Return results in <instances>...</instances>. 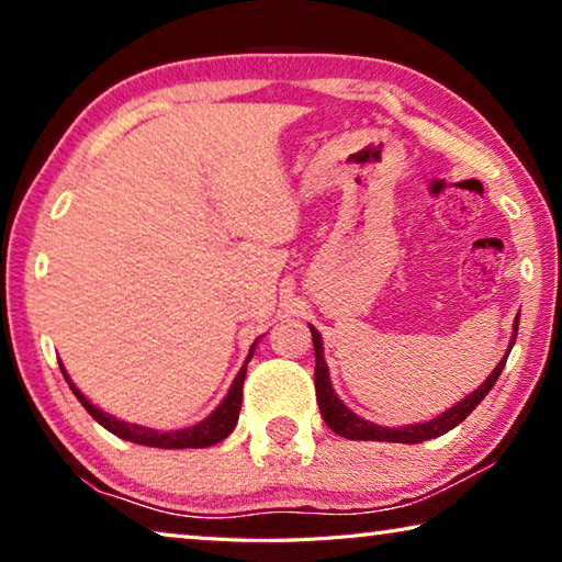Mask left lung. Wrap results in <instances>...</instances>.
<instances>
[{
	"label": "left lung",
	"mask_w": 562,
	"mask_h": 562,
	"mask_svg": "<svg viewBox=\"0 0 562 562\" xmlns=\"http://www.w3.org/2000/svg\"><path fill=\"white\" fill-rule=\"evenodd\" d=\"M518 319L513 322V337H510V347H508V355L513 345H516V335H518ZM312 331V341H315V389H317V404H319V412L322 418H325L327 426L335 434L345 436V439L351 441H392V443H422V441H429L436 439V436H441L446 431H451L453 426H459L465 416H469L475 406H479L486 394L493 389V384L498 382V376L503 372V367H506V359L508 355L498 361V367L493 369L488 374L486 382H483L475 392H471L465 398H461L459 404L446 408L443 414H439L431 422L426 424H412V426H398V429H389V426H379L367 422V418H359L351 408H347L341 404V398L335 394V389H331L329 382V369H327V361H325V347H322V337L315 327H310Z\"/></svg>",
	"instance_id": "1"
}]
</instances>
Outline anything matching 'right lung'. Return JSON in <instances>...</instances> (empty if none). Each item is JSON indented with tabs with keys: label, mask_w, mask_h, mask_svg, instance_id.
Listing matches in <instances>:
<instances>
[{
	"label": "right lung",
	"mask_w": 562,
	"mask_h": 562,
	"mask_svg": "<svg viewBox=\"0 0 562 562\" xmlns=\"http://www.w3.org/2000/svg\"><path fill=\"white\" fill-rule=\"evenodd\" d=\"M255 345H258V341H252L250 355H247L243 369L237 372L231 392L225 394V398L221 404H217L215 412L207 418H203V422H198L195 426H188V429H178V431H156V429H148V426L121 422V418L101 412L99 406H93L89 398L83 396L79 389H76V384L71 382V376L66 374L61 361H59V367H61V374L66 379V384L71 386V392H74L76 398H79L81 406L87 408V412L93 418H97L103 429L116 434L119 439H126V441L140 443V446H154V449H205V446H213L217 441L227 439V436H231L233 429H235L237 416H240V404H243V382H245V372H247V361L252 359Z\"/></svg>",
	"instance_id": "right-lung-1"
}]
</instances>
